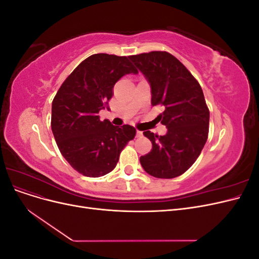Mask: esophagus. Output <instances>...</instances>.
Listing matches in <instances>:
<instances>
[{
	"label": "esophagus",
	"mask_w": 259,
	"mask_h": 259,
	"mask_svg": "<svg viewBox=\"0 0 259 259\" xmlns=\"http://www.w3.org/2000/svg\"><path fill=\"white\" fill-rule=\"evenodd\" d=\"M142 136H143V132H142V131H137L136 137H142Z\"/></svg>",
	"instance_id": "34e87169"
}]
</instances>
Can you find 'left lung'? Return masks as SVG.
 <instances>
[{"label":"left lung","instance_id":"obj_1","mask_svg":"<svg viewBox=\"0 0 259 259\" xmlns=\"http://www.w3.org/2000/svg\"><path fill=\"white\" fill-rule=\"evenodd\" d=\"M130 59L150 83L151 105L165 108L156 119L167 127L164 136L144 132L152 149L140 156V164L156 178L180 176L199 158L208 137L209 110L203 91L189 70L167 52L143 53Z\"/></svg>","mask_w":259,"mask_h":259}]
</instances>
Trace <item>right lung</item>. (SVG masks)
I'll return each mask as SVG.
<instances>
[{"label":"right lung","instance_id":"1","mask_svg":"<svg viewBox=\"0 0 259 259\" xmlns=\"http://www.w3.org/2000/svg\"><path fill=\"white\" fill-rule=\"evenodd\" d=\"M130 57L94 54L83 60L61 84L52 104L51 126L59 151L76 171L104 176L116 166L120 153L136 135L135 127L100 121L109 109L114 84L127 73H137Z\"/></svg>","mask_w":259,"mask_h":259}]
</instances>
